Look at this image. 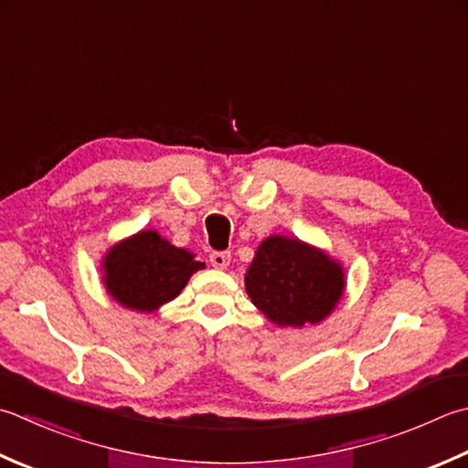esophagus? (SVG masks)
Masks as SVG:
<instances>
[{"mask_svg": "<svg viewBox=\"0 0 468 468\" xmlns=\"http://www.w3.org/2000/svg\"><path fill=\"white\" fill-rule=\"evenodd\" d=\"M229 261H231V253H229V251H213V253H210V263H213V268H217V270H225Z\"/></svg>", "mask_w": 468, "mask_h": 468, "instance_id": "esophagus-1", "label": "esophagus"}]
</instances>
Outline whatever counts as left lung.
I'll return each instance as SVG.
<instances>
[{
	"label": "left lung",
	"mask_w": 468,
	"mask_h": 468,
	"mask_svg": "<svg viewBox=\"0 0 468 468\" xmlns=\"http://www.w3.org/2000/svg\"><path fill=\"white\" fill-rule=\"evenodd\" d=\"M245 290L273 324L302 328L333 313L345 292V271L318 247L271 235L255 251Z\"/></svg>",
	"instance_id": "left-lung-1"
}]
</instances>
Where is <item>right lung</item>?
<instances>
[{
  "label": "right lung",
  "mask_w": 468,
  "mask_h": 468,
  "mask_svg": "<svg viewBox=\"0 0 468 468\" xmlns=\"http://www.w3.org/2000/svg\"><path fill=\"white\" fill-rule=\"evenodd\" d=\"M203 268L195 253L174 247L152 229L113 245L101 265L109 296L137 313H154L176 298Z\"/></svg>",
  "instance_id": "add662e5"
}]
</instances>
